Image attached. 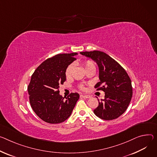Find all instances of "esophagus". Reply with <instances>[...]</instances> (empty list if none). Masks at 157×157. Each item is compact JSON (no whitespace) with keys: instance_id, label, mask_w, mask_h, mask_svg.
<instances>
[{"instance_id":"1","label":"esophagus","mask_w":157,"mask_h":157,"mask_svg":"<svg viewBox=\"0 0 157 157\" xmlns=\"http://www.w3.org/2000/svg\"><path fill=\"white\" fill-rule=\"evenodd\" d=\"M82 96H83L84 98H90L91 97L90 95H87V94H84Z\"/></svg>"}]
</instances>
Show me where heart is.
<instances>
[{
	"mask_svg": "<svg viewBox=\"0 0 157 157\" xmlns=\"http://www.w3.org/2000/svg\"><path fill=\"white\" fill-rule=\"evenodd\" d=\"M82 66H84V67L85 68V69H87L91 67H95L94 66V63H93V61H91V60H87V61H85L84 62H82ZM73 68H74V65L73 64H69V66H67V67H66V70H65V75L68 77V76H70L71 75V74H72V72H73ZM79 89L81 90H84L85 88H84V86L82 84H81L79 85L78 86Z\"/></svg>",
	"mask_w": 157,
	"mask_h": 157,
	"instance_id": "b5f03b06",
	"label": "heart"
}]
</instances>
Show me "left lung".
Instances as JSON below:
<instances>
[{
  "label": "left lung",
  "instance_id": "obj_1",
  "mask_svg": "<svg viewBox=\"0 0 157 157\" xmlns=\"http://www.w3.org/2000/svg\"><path fill=\"white\" fill-rule=\"evenodd\" d=\"M80 53L97 63L100 81L95 85L94 88L105 93V98L101 99L102 101H98V106L94 109V113L105 120L118 118L126 110L132 98L133 90L129 76L117 61L102 51Z\"/></svg>",
  "mask_w": 157,
  "mask_h": 157
}]
</instances>
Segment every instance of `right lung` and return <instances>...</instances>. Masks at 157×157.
Here are the masks:
<instances>
[{
  "label": "right lung",
  "instance_id": "obj_1",
  "mask_svg": "<svg viewBox=\"0 0 157 157\" xmlns=\"http://www.w3.org/2000/svg\"><path fill=\"white\" fill-rule=\"evenodd\" d=\"M76 52L59 54L42 62L33 73L27 90L31 106L44 121L57 124L67 120L79 95L71 93L66 98L59 94V86L66 81L65 70L76 58Z\"/></svg>",
  "mask_w": 157,
  "mask_h": 157
}]
</instances>
